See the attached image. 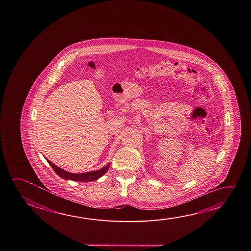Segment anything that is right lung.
Here are the masks:
<instances>
[{
  "mask_svg": "<svg viewBox=\"0 0 251 251\" xmlns=\"http://www.w3.org/2000/svg\"><path fill=\"white\" fill-rule=\"evenodd\" d=\"M49 163L50 165L52 167L54 172L58 174L59 177L65 179H71V180L78 181V182H89V181H94L98 179L100 177L103 176L105 173H107V170L110 166V164H107L106 166H104L102 169L96 172H90V173H80V174H75V173H68L64 170L58 167L57 165H54L51 162H50L48 159H46Z\"/></svg>",
  "mask_w": 251,
  "mask_h": 251,
  "instance_id": "obj_1",
  "label": "right lung"
}]
</instances>
